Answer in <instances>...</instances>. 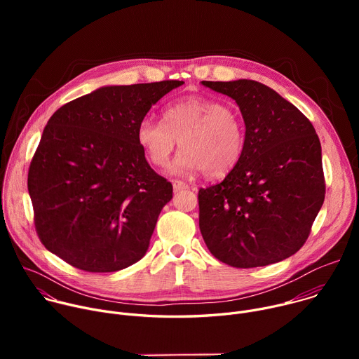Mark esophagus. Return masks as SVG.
<instances>
[{"label": "esophagus", "mask_w": 359, "mask_h": 359, "mask_svg": "<svg viewBox=\"0 0 359 359\" xmlns=\"http://www.w3.org/2000/svg\"><path fill=\"white\" fill-rule=\"evenodd\" d=\"M172 184H173V189H175L176 191H180V190H184V189L189 187V186H187L184 182H182V180H173Z\"/></svg>", "instance_id": "obj_1"}]
</instances>
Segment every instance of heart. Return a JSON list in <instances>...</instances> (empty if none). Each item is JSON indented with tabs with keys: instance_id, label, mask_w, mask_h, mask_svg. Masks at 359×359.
<instances>
[{
	"instance_id": "heart-1",
	"label": "heart",
	"mask_w": 359,
	"mask_h": 359,
	"mask_svg": "<svg viewBox=\"0 0 359 359\" xmlns=\"http://www.w3.org/2000/svg\"><path fill=\"white\" fill-rule=\"evenodd\" d=\"M136 137L153 166H166L179 142L182 151L172 172L189 175L203 170L213 179L233 172L245 147L241 116L209 97H187L170 104L163 111V121L143 118Z\"/></svg>"
}]
</instances>
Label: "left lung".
Returning <instances> with one entry per match:
<instances>
[{
    "label": "left lung",
    "mask_w": 359,
    "mask_h": 359,
    "mask_svg": "<svg viewBox=\"0 0 359 359\" xmlns=\"http://www.w3.org/2000/svg\"><path fill=\"white\" fill-rule=\"evenodd\" d=\"M233 97L245 123L240 163L198 190V226L210 252L236 269L285 260L309 238L325 198L313 123L271 88L248 79L203 81Z\"/></svg>",
    "instance_id": "8db88e82"
}]
</instances>
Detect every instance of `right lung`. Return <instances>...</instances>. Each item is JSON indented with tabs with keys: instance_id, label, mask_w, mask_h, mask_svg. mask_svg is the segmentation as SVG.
I'll return each mask as SVG.
<instances>
[{
	"instance_id": "obj_1",
	"label": "right lung",
	"mask_w": 359,
	"mask_h": 359,
	"mask_svg": "<svg viewBox=\"0 0 359 359\" xmlns=\"http://www.w3.org/2000/svg\"><path fill=\"white\" fill-rule=\"evenodd\" d=\"M183 81L105 86L61 107L28 170L41 243L88 273L140 260L172 183L144 159L136 132L149 109Z\"/></svg>"
}]
</instances>
